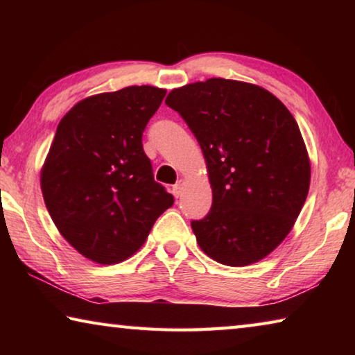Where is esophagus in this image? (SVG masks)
Here are the masks:
<instances>
[{
    "label": "esophagus",
    "mask_w": 355,
    "mask_h": 355,
    "mask_svg": "<svg viewBox=\"0 0 355 355\" xmlns=\"http://www.w3.org/2000/svg\"><path fill=\"white\" fill-rule=\"evenodd\" d=\"M183 188H184V180H183V178H180L178 182L175 183V186H173V188H172L173 196H175V197H180V196H182Z\"/></svg>",
    "instance_id": "esophagus-1"
}]
</instances>
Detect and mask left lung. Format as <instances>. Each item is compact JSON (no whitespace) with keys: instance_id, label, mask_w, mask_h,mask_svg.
<instances>
[{"instance_id":"8db88e82","label":"left lung","mask_w":355,"mask_h":355,"mask_svg":"<svg viewBox=\"0 0 355 355\" xmlns=\"http://www.w3.org/2000/svg\"><path fill=\"white\" fill-rule=\"evenodd\" d=\"M166 105L202 148L213 205L191 227L200 249L227 266L266 258L288 236L310 188L297 122L257 84L209 78L172 89Z\"/></svg>"}]
</instances>
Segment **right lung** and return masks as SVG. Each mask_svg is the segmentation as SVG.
Segmentation results:
<instances>
[{"mask_svg": "<svg viewBox=\"0 0 355 355\" xmlns=\"http://www.w3.org/2000/svg\"><path fill=\"white\" fill-rule=\"evenodd\" d=\"M166 89L130 86L84 98L65 114L40 171L59 233L98 264L125 261L173 197L153 178L142 131Z\"/></svg>", "mask_w": 355, "mask_h": 355, "instance_id": "obj_1", "label": "right lung"}]
</instances>
